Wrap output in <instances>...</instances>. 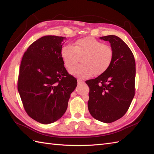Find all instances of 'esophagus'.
<instances>
[{
  "mask_svg": "<svg viewBox=\"0 0 154 154\" xmlns=\"http://www.w3.org/2000/svg\"><path fill=\"white\" fill-rule=\"evenodd\" d=\"M77 82H78V83H83V82H83V80H80V79H78V80H77Z\"/></svg>",
  "mask_w": 154,
  "mask_h": 154,
  "instance_id": "34e87169",
  "label": "esophagus"
}]
</instances>
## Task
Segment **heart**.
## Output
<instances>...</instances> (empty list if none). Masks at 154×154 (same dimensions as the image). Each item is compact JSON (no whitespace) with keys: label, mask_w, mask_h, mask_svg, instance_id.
Listing matches in <instances>:
<instances>
[{"label":"heart","mask_w":154,"mask_h":154,"mask_svg":"<svg viewBox=\"0 0 154 154\" xmlns=\"http://www.w3.org/2000/svg\"><path fill=\"white\" fill-rule=\"evenodd\" d=\"M65 67L71 69L83 57L80 66L69 71L74 76L88 78L95 74L100 75L109 69L114 58V51L110 45L93 37L87 36L77 40L73 45H66L60 51Z\"/></svg>","instance_id":"b5f03b06"}]
</instances>
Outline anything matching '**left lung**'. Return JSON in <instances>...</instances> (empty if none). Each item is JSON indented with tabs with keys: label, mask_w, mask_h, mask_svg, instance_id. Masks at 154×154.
Segmentation results:
<instances>
[{
	"label": "left lung",
	"mask_w": 154,
	"mask_h": 154,
	"mask_svg": "<svg viewBox=\"0 0 154 154\" xmlns=\"http://www.w3.org/2000/svg\"><path fill=\"white\" fill-rule=\"evenodd\" d=\"M114 51L111 66L95 79L87 80L89 87L88 109L93 118L112 123L127 112L135 95L136 62L132 51L115 35L100 37Z\"/></svg>",
	"instance_id": "1"
}]
</instances>
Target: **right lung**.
I'll use <instances>...</instances> for the list:
<instances>
[{
  "label": "right lung",
  "mask_w": 154,
  "mask_h": 154,
  "mask_svg": "<svg viewBox=\"0 0 154 154\" xmlns=\"http://www.w3.org/2000/svg\"><path fill=\"white\" fill-rule=\"evenodd\" d=\"M66 37L42 36L27 48L21 61L18 91L29 117L42 124L66 112L76 79L65 68L60 54Z\"/></svg>",
  "instance_id": "add662e5"
}]
</instances>
